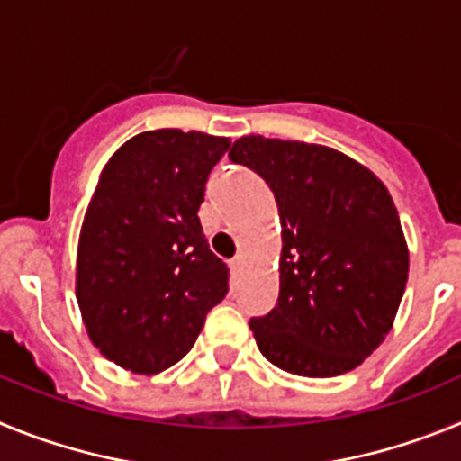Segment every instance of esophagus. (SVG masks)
Instances as JSON below:
<instances>
[{
    "label": "esophagus",
    "instance_id": "34e87169",
    "mask_svg": "<svg viewBox=\"0 0 461 461\" xmlns=\"http://www.w3.org/2000/svg\"><path fill=\"white\" fill-rule=\"evenodd\" d=\"M242 267H244V258H242V256H238V258L230 260V270H233L235 275H238V272H242Z\"/></svg>",
    "mask_w": 461,
    "mask_h": 461
}]
</instances>
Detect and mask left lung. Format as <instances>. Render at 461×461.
I'll list each match as a JSON object with an SVG mask.
<instances>
[{
    "instance_id": "1",
    "label": "left lung",
    "mask_w": 461,
    "mask_h": 461,
    "mask_svg": "<svg viewBox=\"0 0 461 461\" xmlns=\"http://www.w3.org/2000/svg\"><path fill=\"white\" fill-rule=\"evenodd\" d=\"M228 157L266 180L279 207V297L249 321L260 353L297 376L351 372L390 332L409 279L388 189L323 145L244 136Z\"/></svg>"
}]
</instances>
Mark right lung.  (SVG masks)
Masks as SVG:
<instances>
[{
	"instance_id": "obj_1",
	"label": "right lung",
	"mask_w": 461,
	"mask_h": 461,
	"mask_svg": "<svg viewBox=\"0 0 461 461\" xmlns=\"http://www.w3.org/2000/svg\"><path fill=\"white\" fill-rule=\"evenodd\" d=\"M228 138L158 129L105 164L85 214L76 295L94 346L120 367L158 374L191 351L228 293L198 207Z\"/></svg>"
}]
</instances>
